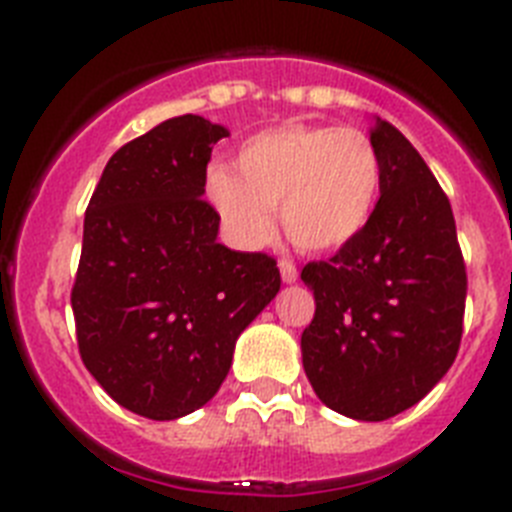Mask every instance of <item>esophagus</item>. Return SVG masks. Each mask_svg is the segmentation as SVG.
<instances>
[{"mask_svg": "<svg viewBox=\"0 0 512 512\" xmlns=\"http://www.w3.org/2000/svg\"><path fill=\"white\" fill-rule=\"evenodd\" d=\"M279 271H282V282H287V284L297 282V277H300V271H297V266L292 264V261H289V259L279 261Z\"/></svg>", "mask_w": 512, "mask_h": 512, "instance_id": "1", "label": "esophagus"}]
</instances>
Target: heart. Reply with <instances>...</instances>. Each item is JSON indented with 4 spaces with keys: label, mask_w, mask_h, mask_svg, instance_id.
<instances>
[{
    "label": "heart",
    "mask_w": 512,
    "mask_h": 512,
    "mask_svg": "<svg viewBox=\"0 0 512 512\" xmlns=\"http://www.w3.org/2000/svg\"><path fill=\"white\" fill-rule=\"evenodd\" d=\"M382 184V156L361 130L282 125L253 135L233 171L207 174V197L243 246H264L279 207L284 233L305 251L346 246L372 220Z\"/></svg>",
    "instance_id": "obj_1"
}]
</instances>
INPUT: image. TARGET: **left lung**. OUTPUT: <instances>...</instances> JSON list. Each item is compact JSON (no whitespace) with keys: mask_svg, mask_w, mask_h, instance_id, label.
<instances>
[{"mask_svg":"<svg viewBox=\"0 0 512 512\" xmlns=\"http://www.w3.org/2000/svg\"><path fill=\"white\" fill-rule=\"evenodd\" d=\"M382 184L372 220L302 282L315 318L302 366L330 410L387 420L413 408L454 364L464 325L467 266L449 197L410 140L374 122Z\"/></svg>","mask_w":512,"mask_h":512,"instance_id":"obj_1","label":"left lung"}]
</instances>
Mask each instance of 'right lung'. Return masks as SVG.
<instances>
[{"mask_svg": "<svg viewBox=\"0 0 512 512\" xmlns=\"http://www.w3.org/2000/svg\"><path fill=\"white\" fill-rule=\"evenodd\" d=\"M223 125L161 122L107 161L84 215L71 289L76 343L130 413L176 420L215 397L238 336L279 292L277 261L217 243L202 200Z\"/></svg>", "mask_w": 512, "mask_h": 512, "instance_id": "add662e5", "label": "right lung"}]
</instances>
